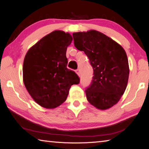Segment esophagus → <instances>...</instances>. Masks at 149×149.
<instances>
[{"label": "esophagus", "instance_id": "obj_1", "mask_svg": "<svg viewBox=\"0 0 149 149\" xmlns=\"http://www.w3.org/2000/svg\"><path fill=\"white\" fill-rule=\"evenodd\" d=\"M75 72H76V74H77V75H79V76H80V75H81V72H80V70H79V69L76 70V71H75Z\"/></svg>", "mask_w": 149, "mask_h": 149}]
</instances>
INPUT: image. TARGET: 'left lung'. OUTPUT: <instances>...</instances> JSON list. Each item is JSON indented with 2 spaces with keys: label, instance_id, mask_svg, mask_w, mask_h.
<instances>
[{
  "label": "left lung",
  "instance_id": "1",
  "mask_svg": "<svg viewBox=\"0 0 149 149\" xmlns=\"http://www.w3.org/2000/svg\"><path fill=\"white\" fill-rule=\"evenodd\" d=\"M74 45L88 56L94 76L86 89V99L101 110L108 109L120 100L129 77V64L125 50L102 32L91 30L73 33Z\"/></svg>",
  "mask_w": 149,
  "mask_h": 149
}]
</instances>
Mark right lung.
<instances>
[{
    "mask_svg": "<svg viewBox=\"0 0 149 149\" xmlns=\"http://www.w3.org/2000/svg\"><path fill=\"white\" fill-rule=\"evenodd\" d=\"M72 40L68 32L53 31L30 48L24 58V85L34 100L46 109L61 105L71 86L79 83L75 72L67 68L66 53Z\"/></svg>",
    "mask_w": 149,
    "mask_h": 149,
    "instance_id": "obj_1",
    "label": "right lung"
}]
</instances>
